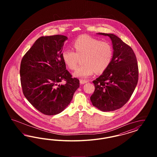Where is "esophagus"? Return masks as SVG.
<instances>
[{
  "label": "esophagus",
  "instance_id": "obj_1",
  "mask_svg": "<svg viewBox=\"0 0 157 157\" xmlns=\"http://www.w3.org/2000/svg\"><path fill=\"white\" fill-rule=\"evenodd\" d=\"M87 82H88V81H85V80H83V79H81L80 80V83L81 84H84V83H86Z\"/></svg>",
  "mask_w": 157,
  "mask_h": 157
}]
</instances>
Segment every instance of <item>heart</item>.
<instances>
[{
    "mask_svg": "<svg viewBox=\"0 0 157 157\" xmlns=\"http://www.w3.org/2000/svg\"><path fill=\"white\" fill-rule=\"evenodd\" d=\"M76 52L72 49H66L62 54V59L67 67L74 70L77 67L79 58L83 57L84 65L78 67L74 72L75 77L87 78L95 72H104L112 62L113 51L112 45L105 41L82 35L74 42Z\"/></svg>",
    "mask_w": 157,
    "mask_h": 157,
    "instance_id": "b5f03b06",
    "label": "heart"
}]
</instances>
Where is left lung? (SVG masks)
<instances>
[{
  "instance_id": "left-lung-1",
  "label": "left lung",
  "mask_w": 157,
  "mask_h": 157,
  "mask_svg": "<svg viewBox=\"0 0 157 157\" xmlns=\"http://www.w3.org/2000/svg\"><path fill=\"white\" fill-rule=\"evenodd\" d=\"M112 41L113 55L108 67L93 83L95 91L90 98L92 105L104 112L122 107L133 94L138 80L137 60L132 49L112 33H98Z\"/></svg>"
}]
</instances>
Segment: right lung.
Returning <instances> with one entry per match:
<instances>
[{"label":"right lung","instance_id":"1","mask_svg":"<svg viewBox=\"0 0 157 157\" xmlns=\"http://www.w3.org/2000/svg\"><path fill=\"white\" fill-rule=\"evenodd\" d=\"M67 37L63 35L38 38L23 57L20 75L23 93L39 112L54 115L62 112L79 87L62 59V49ZM62 80L66 81L60 85Z\"/></svg>","mask_w":157,"mask_h":157}]
</instances>
